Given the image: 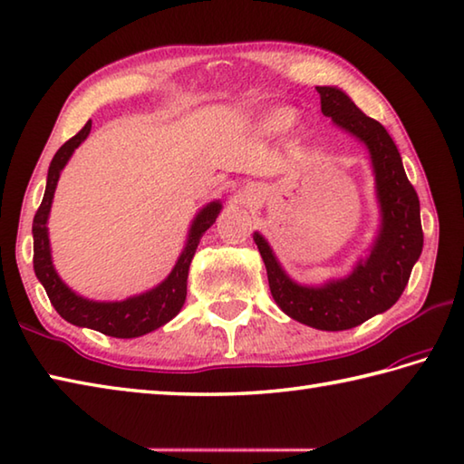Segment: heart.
<instances>
[{
  "instance_id": "b5f03b06",
  "label": "heart",
  "mask_w": 464,
  "mask_h": 464,
  "mask_svg": "<svg viewBox=\"0 0 464 464\" xmlns=\"http://www.w3.org/2000/svg\"><path fill=\"white\" fill-rule=\"evenodd\" d=\"M295 121V112L293 109H273L265 112V115L260 117V130L265 135H278V133H285V130L293 125Z\"/></svg>"
}]
</instances>
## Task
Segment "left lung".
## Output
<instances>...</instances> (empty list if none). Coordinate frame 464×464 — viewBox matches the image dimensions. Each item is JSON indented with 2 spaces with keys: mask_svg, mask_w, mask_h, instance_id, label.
Listing matches in <instances>:
<instances>
[{
  "mask_svg": "<svg viewBox=\"0 0 464 464\" xmlns=\"http://www.w3.org/2000/svg\"><path fill=\"white\" fill-rule=\"evenodd\" d=\"M321 112L362 141L370 151L380 206V230L365 258L352 273L323 285H301L281 266L265 236L255 242L265 260L275 303L288 317L321 331H343L388 311L404 293L410 273L422 255L420 202L408 181L396 143L378 121L363 115L337 86H317Z\"/></svg>",
  "mask_w": 464,
  "mask_h": 464,
  "instance_id": "obj_1",
  "label": "left lung"
}]
</instances>
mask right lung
Segmentation results:
<instances>
[{"instance_id":"obj_1","label":"right lung","mask_w":464,"mask_h":464,"mask_svg":"<svg viewBox=\"0 0 464 464\" xmlns=\"http://www.w3.org/2000/svg\"><path fill=\"white\" fill-rule=\"evenodd\" d=\"M91 127L92 123L89 121V123L78 130L72 139H68V141L56 151L54 160H52L48 168L46 191H44L42 204L36 216H34L32 224L34 273H36L42 286L46 288L48 299L54 304L60 317L66 319L68 323H72L76 327H89L94 331H101V334L111 337L133 339L160 329L181 311L188 295V273L191 258L196 255V248L199 240H202L204 232L216 222L218 214H220L222 202L220 199L209 202L196 214L189 226L186 246H183L181 255L178 256L176 265L171 268V273L157 286L141 295L127 296L125 301H92L76 295L72 288L58 276L54 265H52L48 218L60 173H63L64 165L68 163L70 157H72L76 147L89 137Z\"/></svg>"}]
</instances>
